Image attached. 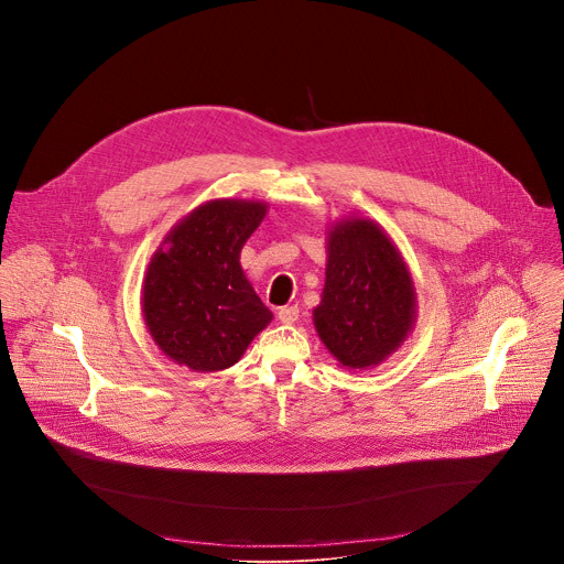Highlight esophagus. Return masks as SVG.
<instances>
[{
  "label": "esophagus",
  "mask_w": 564,
  "mask_h": 564,
  "mask_svg": "<svg viewBox=\"0 0 564 564\" xmlns=\"http://www.w3.org/2000/svg\"><path fill=\"white\" fill-rule=\"evenodd\" d=\"M296 318H299V307L296 305H285V307L279 310V321L283 326H292Z\"/></svg>",
  "instance_id": "34e87169"
}]
</instances>
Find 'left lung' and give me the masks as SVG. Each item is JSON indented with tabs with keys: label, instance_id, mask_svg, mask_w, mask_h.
<instances>
[{
	"label": "left lung",
	"instance_id": "8db88e82",
	"mask_svg": "<svg viewBox=\"0 0 564 564\" xmlns=\"http://www.w3.org/2000/svg\"><path fill=\"white\" fill-rule=\"evenodd\" d=\"M326 250V285L312 312L318 339L341 366H377L413 330V276L388 234L368 218L335 223Z\"/></svg>",
	"mask_w": 564,
	"mask_h": 564
}]
</instances>
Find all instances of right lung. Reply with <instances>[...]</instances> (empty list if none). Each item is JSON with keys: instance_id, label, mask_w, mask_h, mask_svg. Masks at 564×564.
I'll use <instances>...</instances> for the list:
<instances>
[{"instance_id": "obj_1", "label": "right lung", "mask_w": 564, "mask_h": 564, "mask_svg": "<svg viewBox=\"0 0 564 564\" xmlns=\"http://www.w3.org/2000/svg\"><path fill=\"white\" fill-rule=\"evenodd\" d=\"M265 212L259 200H209L151 257L142 314L155 346L172 361L196 372L225 370L272 321L240 268V250Z\"/></svg>"}]
</instances>
